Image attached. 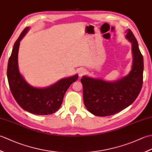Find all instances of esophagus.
I'll use <instances>...</instances> for the list:
<instances>
[{"mask_svg": "<svg viewBox=\"0 0 152 152\" xmlns=\"http://www.w3.org/2000/svg\"><path fill=\"white\" fill-rule=\"evenodd\" d=\"M78 73H79V76L81 77V76H82L83 75V74L86 73V70H83V69H81V70H79V72Z\"/></svg>", "mask_w": 152, "mask_h": 152, "instance_id": "obj_1", "label": "esophagus"}]
</instances>
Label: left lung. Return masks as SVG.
<instances>
[{"label":"left lung","mask_w":152,"mask_h":152,"mask_svg":"<svg viewBox=\"0 0 152 152\" xmlns=\"http://www.w3.org/2000/svg\"><path fill=\"white\" fill-rule=\"evenodd\" d=\"M126 38L132 44L133 61L132 70L125 77L110 82L83 76V102L88 111L96 116L114 115L133 103L141 91L143 83V56L136 38L128 29Z\"/></svg>","instance_id":"8db88e82"}]
</instances>
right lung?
Instances as JSON below:
<instances>
[{"label":"right lung","mask_w":152,"mask_h":152,"mask_svg":"<svg viewBox=\"0 0 152 152\" xmlns=\"http://www.w3.org/2000/svg\"><path fill=\"white\" fill-rule=\"evenodd\" d=\"M28 29L26 27L22 31L10 57L7 69L10 89L16 102L24 110L37 115L51 114L59 109L66 91L78 80V75L61 79L46 88H36L28 84L19 73L18 62L20 41Z\"/></svg>","instance_id":"right-lung-1"}]
</instances>
